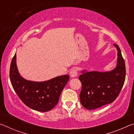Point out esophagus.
I'll return each instance as SVG.
<instances>
[{
    "label": "esophagus",
    "mask_w": 134,
    "mask_h": 134,
    "mask_svg": "<svg viewBox=\"0 0 134 134\" xmlns=\"http://www.w3.org/2000/svg\"><path fill=\"white\" fill-rule=\"evenodd\" d=\"M77 70L76 69H72L71 71H70V76H71V77H76L77 76Z\"/></svg>",
    "instance_id": "esophagus-1"
}]
</instances>
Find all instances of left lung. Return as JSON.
I'll return each mask as SVG.
<instances>
[{"label": "left lung", "instance_id": "1", "mask_svg": "<svg viewBox=\"0 0 134 134\" xmlns=\"http://www.w3.org/2000/svg\"><path fill=\"white\" fill-rule=\"evenodd\" d=\"M113 45L118 51L117 65L114 69L106 72L83 70L79 77L82 85L80 102L88 110L112 103L124 86L126 76L125 64L119 46Z\"/></svg>", "mask_w": 134, "mask_h": 134}]
</instances>
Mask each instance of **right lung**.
<instances>
[{
  "label": "right lung",
  "instance_id": "add662e5",
  "mask_svg": "<svg viewBox=\"0 0 134 134\" xmlns=\"http://www.w3.org/2000/svg\"><path fill=\"white\" fill-rule=\"evenodd\" d=\"M9 76L13 89L22 102L32 109L42 112L51 110L58 103L70 79L67 74L41 82L27 80L18 71L16 54L11 62Z\"/></svg>",
  "mask_w": 134,
  "mask_h": 134
}]
</instances>
